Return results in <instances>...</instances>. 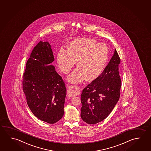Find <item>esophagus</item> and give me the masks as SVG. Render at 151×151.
I'll return each mask as SVG.
<instances>
[{
  "label": "esophagus",
  "instance_id": "obj_1",
  "mask_svg": "<svg viewBox=\"0 0 151 151\" xmlns=\"http://www.w3.org/2000/svg\"><path fill=\"white\" fill-rule=\"evenodd\" d=\"M81 93L80 89L76 86H69L67 90V95L69 97H72L76 95H78Z\"/></svg>",
  "mask_w": 151,
  "mask_h": 151
}]
</instances>
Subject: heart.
Masks as SVG:
<instances>
[{
    "instance_id": "b5f03b06",
    "label": "heart",
    "mask_w": 151,
    "mask_h": 151,
    "mask_svg": "<svg viewBox=\"0 0 151 151\" xmlns=\"http://www.w3.org/2000/svg\"><path fill=\"white\" fill-rule=\"evenodd\" d=\"M109 58V49L104 43H97L91 38L73 40L65 50L58 52L57 62L60 70L68 74L77 62V68L68 77L69 82L78 84L86 78L93 81L104 70Z\"/></svg>"
}]
</instances>
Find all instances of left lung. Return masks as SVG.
<instances>
[{
  "instance_id": "left-lung-1",
  "label": "left lung",
  "mask_w": 151,
  "mask_h": 151,
  "mask_svg": "<svg viewBox=\"0 0 151 151\" xmlns=\"http://www.w3.org/2000/svg\"><path fill=\"white\" fill-rule=\"evenodd\" d=\"M121 59L116 50L101 74L88 84L81 94V116L86 123L95 124L106 119L120 97Z\"/></svg>"
}]
</instances>
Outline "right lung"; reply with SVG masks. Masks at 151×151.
<instances>
[{
    "instance_id": "add662e5",
    "label": "right lung",
    "mask_w": 151,
    "mask_h": 151,
    "mask_svg": "<svg viewBox=\"0 0 151 151\" xmlns=\"http://www.w3.org/2000/svg\"><path fill=\"white\" fill-rule=\"evenodd\" d=\"M54 60L50 44L40 41L32 50L22 76V89L30 111L50 124L56 123L64 115L66 96L63 79L50 64Z\"/></svg>"
}]
</instances>
